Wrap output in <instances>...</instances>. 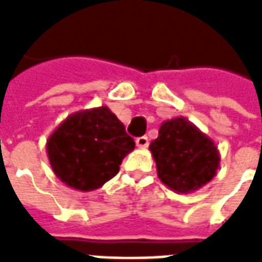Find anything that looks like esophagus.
Instances as JSON below:
<instances>
[{
	"mask_svg": "<svg viewBox=\"0 0 262 262\" xmlns=\"http://www.w3.org/2000/svg\"><path fill=\"white\" fill-rule=\"evenodd\" d=\"M136 144H137V147L146 148L148 146V137L147 136L137 137V139H136Z\"/></svg>",
	"mask_w": 262,
	"mask_h": 262,
	"instance_id": "34e87169",
	"label": "esophagus"
}]
</instances>
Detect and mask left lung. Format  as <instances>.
I'll use <instances>...</instances> for the list:
<instances>
[{
  "label": "left lung",
  "instance_id": "obj_1",
  "mask_svg": "<svg viewBox=\"0 0 262 262\" xmlns=\"http://www.w3.org/2000/svg\"><path fill=\"white\" fill-rule=\"evenodd\" d=\"M150 151L161 182L178 193H191L217 172L220 154L213 140L184 116L161 123Z\"/></svg>",
  "mask_w": 262,
  "mask_h": 262
}]
</instances>
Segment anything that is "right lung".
Returning <instances> with one entry per match:
<instances>
[{"mask_svg":"<svg viewBox=\"0 0 262 262\" xmlns=\"http://www.w3.org/2000/svg\"><path fill=\"white\" fill-rule=\"evenodd\" d=\"M135 142L108 106L67 116L46 143L52 170L66 185L90 192L114 178Z\"/></svg>","mask_w":262,"mask_h":262,"instance_id":"obj_1","label":"right lung"}]
</instances>
